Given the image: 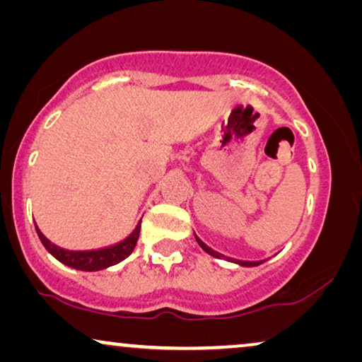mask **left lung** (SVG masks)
Wrapping results in <instances>:
<instances>
[{
	"label": "left lung",
	"instance_id": "left-lung-1",
	"mask_svg": "<svg viewBox=\"0 0 362 362\" xmlns=\"http://www.w3.org/2000/svg\"><path fill=\"white\" fill-rule=\"evenodd\" d=\"M195 239H197V243H198V246H200L203 251H205L206 254H210V256H213V257H218V259H221V257H225L223 256V254H220V252H216V251H213L211 247H208L205 243L202 241L200 238L198 236H195ZM226 261H231V262H236V264H239V266H246V267H254V266H259V264H262L264 261H238V259H231V257H225Z\"/></svg>",
	"mask_w": 362,
	"mask_h": 362
}]
</instances>
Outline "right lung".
Here are the masks:
<instances>
[{"mask_svg":"<svg viewBox=\"0 0 362 362\" xmlns=\"http://www.w3.org/2000/svg\"><path fill=\"white\" fill-rule=\"evenodd\" d=\"M35 231H37L40 243H42L44 247L47 249V252L52 254L57 261L72 269H77V271L95 272L110 266H115V264L124 261V259L129 256L132 249L136 246L137 238H139L141 221L137 223L134 231H132L128 238H124L123 241L101 249H90V251H69V249L59 247L55 246L54 243H50L49 239L40 233L37 225H35Z\"/></svg>","mask_w":362,"mask_h":362,"instance_id":"obj_1","label":"right lung"}]
</instances>
